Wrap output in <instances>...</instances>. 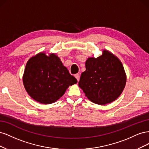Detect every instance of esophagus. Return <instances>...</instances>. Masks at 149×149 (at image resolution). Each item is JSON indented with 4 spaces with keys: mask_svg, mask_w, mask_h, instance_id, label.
Segmentation results:
<instances>
[{
    "mask_svg": "<svg viewBox=\"0 0 149 149\" xmlns=\"http://www.w3.org/2000/svg\"><path fill=\"white\" fill-rule=\"evenodd\" d=\"M75 78H76V79H77L78 82L79 81V78H80V74H79V73H78V74H75Z\"/></svg>",
    "mask_w": 149,
    "mask_h": 149,
    "instance_id": "obj_1",
    "label": "esophagus"
}]
</instances>
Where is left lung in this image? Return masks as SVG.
Instances as JSON below:
<instances>
[{"mask_svg":"<svg viewBox=\"0 0 149 149\" xmlns=\"http://www.w3.org/2000/svg\"><path fill=\"white\" fill-rule=\"evenodd\" d=\"M85 66L78 85L90 101L104 105L120 95L125 86L126 74L118 57L104 49L99 57L88 58Z\"/></svg>","mask_w":149,"mask_h":149,"instance_id":"obj_1","label":"left lung"}]
</instances>
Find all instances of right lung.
Listing matches in <instances>:
<instances>
[{
    "label": "right lung",
    "instance_id": "add662e5",
    "mask_svg": "<svg viewBox=\"0 0 149 149\" xmlns=\"http://www.w3.org/2000/svg\"><path fill=\"white\" fill-rule=\"evenodd\" d=\"M25 89L34 100L52 104L63 95L70 86L77 83L55 54L39 53L30 58L23 76Z\"/></svg>",
    "mask_w": 149,
    "mask_h": 149
}]
</instances>
